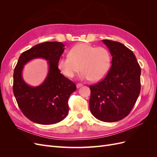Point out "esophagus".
<instances>
[{"label": "esophagus", "instance_id": "1", "mask_svg": "<svg viewBox=\"0 0 157 157\" xmlns=\"http://www.w3.org/2000/svg\"><path fill=\"white\" fill-rule=\"evenodd\" d=\"M83 86V84H82L78 83V84H77V88H79L80 87H81V86Z\"/></svg>", "mask_w": 157, "mask_h": 157}]
</instances>
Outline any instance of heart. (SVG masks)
<instances>
[{
  "label": "heart",
  "instance_id": "b5f03b06",
  "mask_svg": "<svg viewBox=\"0 0 157 157\" xmlns=\"http://www.w3.org/2000/svg\"><path fill=\"white\" fill-rule=\"evenodd\" d=\"M111 54L105 47L82 43L73 46L69 56L58 61V67L65 77L73 78L81 69L80 77L98 82L108 73L111 66Z\"/></svg>",
  "mask_w": 157,
  "mask_h": 157
}]
</instances>
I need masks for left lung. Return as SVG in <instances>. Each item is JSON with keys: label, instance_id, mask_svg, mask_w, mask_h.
<instances>
[{"label": "left lung", "instance_id": "obj_1", "mask_svg": "<svg viewBox=\"0 0 157 157\" xmlns=\"http://www.w3.org/2000/svg\"><path fill=\"white\" fill-rule=\"evenodd\" d=\"M112 56L111 67L106 77L90 86L89 105L97 119L117 122L129 114L138 98L141 68L133 52L121 42L103 40Z\"/></svg>", "mask_w": 157, "mask_h": 157}]
</instances>
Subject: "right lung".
I'll use <instances>...</instances> for the list:
<instances>
[{"instance_id":"obj_1","label":"right lung","mask_w":157,"mask_h":157,"mask_svg":"<svg viewBox=\"0 0 157 157\" xmlns=\"http://www.w3.org/2000/svg\"><path fill=\"white\" fill-rule=\"evenodd\" d=\"M64 46L59 42L37 44L23 52L14 69L13 92L17 105L23 115L37 124H53L63 120L69 112V98L77 90L58 67ZM37 58L48 60L49 68L44 82L34 87L24 81L22 71L27 62Z\"/></svg>"}]
</instances>
